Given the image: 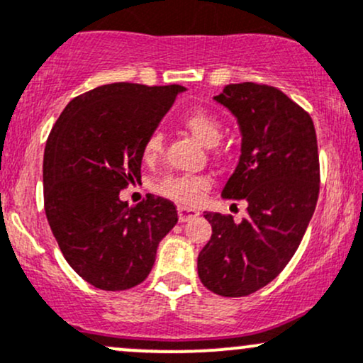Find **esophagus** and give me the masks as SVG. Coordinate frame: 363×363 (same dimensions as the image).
Segmentation results:
<instances>
[{
  "mask_svg": "<svg viewBox=\"0 0 363 363\" xmlns=\"http://www.w3.org/2000/svg\"><path fill=\"white\" fill-rule=\"evenodd\" d=\"M177 215H179V222L184 223L187 220L196 218L199 215L198 210H193V208H186V206H179L177 208Z\"/></svg>",
  "mask_w": 363,
  "mask_h": 363,
  "instance_id": "esophagus-1",
  "label": "esophagus"
}]
</instances>
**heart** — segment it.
<instances>
[{
  "label": "heart",
  "mask_w": 363,
  "mask_h": 363,
  "mask_svg": "<svg viewBox=\"0 0 363 363\" xmlns=\"http://www.w3.org/2000/svg\"><path fill=\"white\" fill-rule=\"evenodd\" d=\"M182 126L193 135L201 145L211 148L222 140L223 129L216 116L205 109L189 111L182 118ZM162 153V135L153 133L143 147V160L153 162ZM210 187V181L201 176H167L157 184V191L165 198L191 205L198 199V196Z\"/></svg>",
  "instance_id": "b5f03b06"
}]
</instances>
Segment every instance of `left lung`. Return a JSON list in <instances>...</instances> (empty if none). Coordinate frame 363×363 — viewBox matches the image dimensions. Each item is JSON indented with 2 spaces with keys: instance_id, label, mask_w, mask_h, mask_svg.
Wrapping results in <instances>:
<instances>
[{
  "instance_id": "obj_1",
  "label": "left lung",
  "mask_w": 363,
  "mask_h": 363,
  "mask_svg": "<svg viewBox=\"0 0 363 363\" xmlns=\"http://www.w3.org/2000/svg\"><path fill=\"white\" fill-rule=\"evenodd\" d=\"M213 101L240 131L237 167L223 199L247 203L239 223L205 211L211 239L198 256L199 280L222 297H244L273 281L289 264L319 196V155L311 116L283 91L232 83Z\"/></svg>"
}]
</instances>
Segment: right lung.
Returning <instances> with one entry per match:
<instances>
[{
    "instance_id": "add662e5",
    "label": "right lung",
    "mask_w": 363,
    "mask_h": 363,
    "mask_svg": "<svg viewBox=\"0 0 363 363\" xmlns=\"http://www.w3.org/2000/svg\"><path fill=\"white\" fill-rule=\"evenodd\" d=\"M184 86L111 83L74 97L44 152V208L68 264L101 290L140 285L160 240L177 223L164 198L128 206L121 189L140 182L143 147Z\"/></svg>"
}]
</instances>
